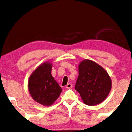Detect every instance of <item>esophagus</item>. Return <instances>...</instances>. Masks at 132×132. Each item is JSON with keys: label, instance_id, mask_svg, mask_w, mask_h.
I'll list each match as a JSON object with an SVG mask.
<instances>
[{"label": "esophagus", "instance_id": "1", "mask_svg": "<svg viewBox=\"0 0 132 132\" xmlns=\"http://www.w3.org/2000/svg\"><path fill=\"white\" fill-rule=\"evenodd\" d=\"M71 87H72V84H70V83L66 85V88H68V89L71 88Z\"/></svg>", "mask_w": 132, "mask_h": 132}]
</instances>
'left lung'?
Wrapping results in <instances>:
<instances>
[{
	"label": "left lung",
	"instance_id": "left-lung-1",
	"mask_svg": "<svg viewBox=\"0 0 132 132\" xmlns=\"http://www.w3.org/2000/svg\"><path fill=\"white\" fill-rule=\"evenodd\" d=\"M111 88V77L101 66L90 59H84L79 63L75 90L85 104L94 106L101 103Z\"/></svg>",
	"mask_w": 132,
	"mask_h": 132
}]
</instances>
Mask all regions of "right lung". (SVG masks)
<instances>
[{
	"label": "right lung",
	"mask_w": 132,
	"mask_h": 132,
	"mask_svg": "<svg viewBox=\"0 0 132 132\" xmlns=\"http://www.w3.org/2000/svg\"><path fill=\"white\" fill-rule=\"evenodd\" d=\"M52 63L45 62L31 73L28 82L32 99L43 106H51L59 97L62 89L51 75Z\"/></svg>",
	"instance_id": "add662e5"
}]
</instances>
